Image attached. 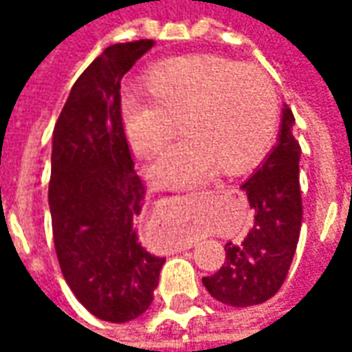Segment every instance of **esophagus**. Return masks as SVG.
Listing matches in <instances>:
<instances>
[{
	"label": "esophagus",
	"mask_w": 352,
	"mask_h": 352,
	"mask_svg": "<svg viewBox=\"0 0 352 352\" xmlns=\"http://www.w3.org/2000/svg\"><path fill=\"white\" fill-rule=\"evenodd\" d=\"M190 247H192V243H190V245H188V249H190Z\"/></svg>",
	"instance_id": "obj_1"
}]
</instances>
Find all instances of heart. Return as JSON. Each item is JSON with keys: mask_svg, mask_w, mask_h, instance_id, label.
Segmentation results:
<instances>
[{"mask_svg": "<svg viewBox=\"0 0 352 352\" xmlns=\"http://www.w3.org/2000/svg\"><path fill=\"white\" fill-rule=\"evenodd\" d=\"M146 92L128 88L120 101L126 138L139 154L158 153L181 121V139L148 168L160 188L207 177L219 164L236 171L267 151L279 118L272 80L260 67L209 54L181 56L146 73Z\"/></svg>", "mask_w": 352, "mask_h": 352, "instance_id": "b5f03b06", "label": "heart"}]
</instances>
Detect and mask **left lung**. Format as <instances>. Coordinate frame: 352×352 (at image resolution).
Wrapping results in <instances>:
<instances>
[{"label":"left lung","instance_id":"left-lung-1","mask_svg":"<svg viewBox=\"0 0 352 352\" xmlns=\"http://www.w3.org/2000/svg\"><path fill=\"white\" fill-rule=\"evenodd\" d=\"M294 115L280 109L277 145L241 188L254 209V224L241 243H226V260L201 283L214 300L249 307L270 300L285 283L302 228L300 156Z\"/></svg>","mask_w":352,"mask_h":352}]
</instances>
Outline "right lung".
Wrapping results in <instances>:
<instances>
[{
  "label": "right lung",
  "instance_id": "right-lung-1",
  "mask_svg": "<svg viewBox=\"0 0 352 352\" xmlns=\"http://www.w3.org/2000/svg\"><path fill=\"white\" fill-rule=\"evenodd\" d=\"M154 47L116 43L82 72L52 133L49 207L67 287L94 317L128 322L154 300L166 258L139 243L145 186L120 116V80Z\"/></svg>",
  "mask_w": 352,
  "mask_h": 352
}]
</instances>
